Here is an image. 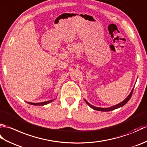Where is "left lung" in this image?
I'll list each match as a JSON object with an SVG mask.
<instances>
[{
	"label": "left lung",
	"mask_w": 147,
	"mask_h": 147,
	"mask_svg": "<svg viewBox=\"0 0 147 147\" xmlns=\"http://www.w3.org/2000/svg\"><path fill=\"white\" fill-rule=\"evenodd\" d=\"M133 90L134 88H133L131 92L130 93V94L127 96V97L124 100V101H123L122 102L119 103V104H118L117 105H114L112 106V107H109V108H100V107H95V106H93L92 105H91L90 104V103H88V102H87L86 100H85V101L86 102V103L87 104H88L90 107H91L92 109H94V110H96V111H104V112H108V111H113L114 110V109H118L119 108L121 107H123V105H125L126 103L128 102L129 100V99L131 98V97L132 96V94H133Z\"/></svg>",
	"instance_id": "1"
}]
</instances>
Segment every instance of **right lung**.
<instances>
[{
    "mask_svg": "<svg viewBox=\"0 0 147 147\" xmlns=\"http://www.w3.org/2000/svg\"><path fill=\"white\" fill-rule=\"evenodd\" d=\"M52 101H54V100H49L47 102H40V103H31V102H27L28 104L33 105H45L46 104H48L49 103H51Z\"/></svg>",
    "mask_w": 147,
    "mask_h": 147,
    "instance_id": "add662e5",
    "label": "right lung"
}]
</instances>
